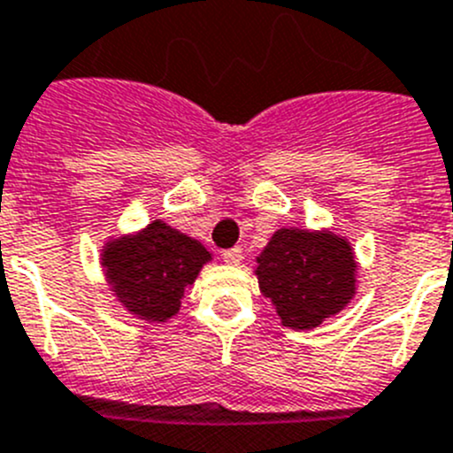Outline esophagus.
<instances>
[{"instance_id":"esophagus-1","label":"esophagus","mask_w":453,"mask_h":453,"mask_svg":"<svg viewBox=\"0 0 453 453\" xmlns=\"http://www.w3.org/2000/svg\"><path fill=\"white\" fill-rule=\"evenodd\" d=\"M242 259H243L242 246H234V249L223 250V262H226V265L237 266V265H242Z\"/></svg>"}]
</instances>
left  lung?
Here are the masks:
<instances>
[{
    "label": "left lung",
    "instance_id": "1",
    "mask_svg": "<svg viewBox=\"0 0 453 453\" xmlns=\"http://www.w3.org/2000/svg\"><path fill=\"white\" fill-rule=\"evenodd\" d=\"M351 243L328 230L282 227L257 257L259 289L275 305L282 326L317 328L356 294Z\"/></svg>",
    "mask_w": 453,
    "mask_h": 453
}]
</instances>
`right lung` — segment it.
<instances>
[{
    "label": "right lung",
    "mask_w": 453,
    "mask_h": 453,
    "mask_svg": "<svg viewBox=\"0 0 453 453\" xmlns=\"http://www.w3.org/2000/svg\"><path fill=\"white\" fill-rule=\"evenodd\" d=\"M100 259L123 308L139 319L166 321L178 314L184 289L194 285L211 253L198 239L157 219L136 234L107 242Z\"/></svg>",
    "instance_id": "right-lung-1"
}]
</instances>
